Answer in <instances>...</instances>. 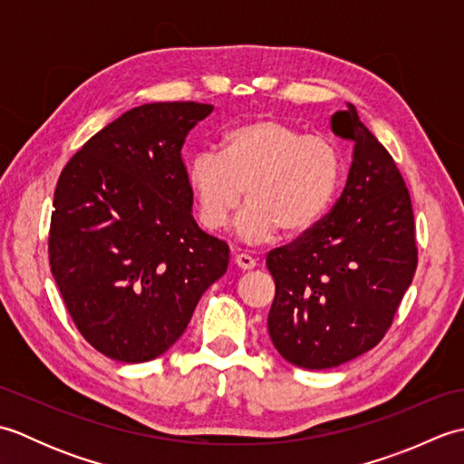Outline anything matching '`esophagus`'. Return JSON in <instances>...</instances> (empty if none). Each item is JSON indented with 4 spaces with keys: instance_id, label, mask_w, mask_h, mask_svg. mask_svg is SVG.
<instances>
[{
    "instance_id": "34e87169",
    "label": "esophagus",
    "mask_w": 464,
    "mask_h": 464,
    "mask_svg": "<svg viewBox=\"0 0 464 464\" xmlns=\"http://www.w3.org/2000/svg\"><path fill=\"white\" fill-rule=\"evenodd\" d=\"M233 261H235V265H237L241 271H251V269L257 267V261H255L253 257H249V255H245V253L235 255Z\"/></svg>"
}]
</instances>
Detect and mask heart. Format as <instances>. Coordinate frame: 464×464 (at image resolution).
<instances>
[{"label": "heart", "instance_id": "b5f03b06", "mask_svg": "<svg viewBox=\"0 0 464 464\" xmlns=\"http://www.w3.org/2000/svg\"><path fill=\"white\" fill-rule=\"evenodd\" d=\"M343 153L329 137L309 135L273 117H257L223 135L221 153L205 150L187 163L185 179L205 229H223L243 195L235 221L247 243L311 231L329 211L343 181Z\"/></svg>", "mask_w": 464, "mask_h": 464}]
</instances>
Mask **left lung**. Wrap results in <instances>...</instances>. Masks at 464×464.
Returning a JSON list of instances; mask_svg holds the SVG:
<instances>
[{"label": "left lung", "mask_w": 464, "mask_h": 464, "mask_svg": "<svg viewBox=\"0 0 464 464\" xmlns=\"http://www.w3.org/2000/svg\"><path fill=\"white\" fill-rule=\"evenodd\" d=\"M333 131L353 141L339 201L303 237L267 255L269 337L285 361L311 371L371 351L417 269L411 195L392 157L351 103L333 115Z\"/></svg>", "instance_id": "obj_1"}]
</instances>
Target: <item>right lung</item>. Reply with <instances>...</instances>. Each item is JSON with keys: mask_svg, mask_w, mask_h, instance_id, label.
I'll use <instances>...</instances> for the list:
<instances>
[{"mask_svg": "<svg viewBox=\"0 0 464 464\" xmlns=\"http://www.w3.org/2000/svg\"><path fill=\"white\" fill-rule=\"evenodd\" d=\"M213 105L145 103L95 133L53 195L49 265L75 327L105 357L157 359L181 337L229 247L199 229L181 147Z\"/></svg>", "mask_w": 464, "mask_h": 464, "instance_id": "right-lung-1", "label": "right lung"}]
</instances>
